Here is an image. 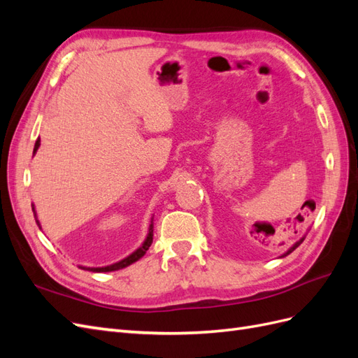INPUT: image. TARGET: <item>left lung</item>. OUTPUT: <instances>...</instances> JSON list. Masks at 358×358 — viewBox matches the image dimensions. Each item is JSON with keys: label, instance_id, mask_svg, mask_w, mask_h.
I'll return each mask as SVG.
<instances>
[{"label": "left lung", "instance_id": "1", "mask_svg": "<svg viewBox=\"0 0 358 358\" xmlns=\"http://www.w3.org/2000/svg\"><path fill=\"white\" fill-rule=\"evenodd\" d=\"M305 237H306V236H303V237H301V239H300V241H297V242H296L294 245H292V246H291V248L288 249V251H287L285 254H282V255H280V258H282V257H287L288 254H291L292 251H294V249H296V248H297V246H299V245H300V243H301L303 241H305Z\"/></svg>", "mask_w": 358, "mask_h": 358}]
</instances>
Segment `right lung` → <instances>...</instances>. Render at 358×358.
<instances>
[{
  "label": "right lung",
  "instance_id": "add662e5",
  "mask_svg": "<svg viewBox=\"0 0 358 358\" xmlns=\"http://www.w3.org/2000/svg\"><path fill=\"white\" fill-rule=\"evenodd\" d=\"M38 146H40V137L37 138V142H36V145H34V154L37 152ZM32 212H34L36 222H37V225L40 227V222L37 221V215H36L34 204H32ZM40 229H41V227H40ZM152 239H154V224H152V221H150V225H149V233H148V236H146V239H145L143 245L140 246L138 249H136V251H134L131 255H128V257H125L124 259H121V262H117V263L110 264V266H104V267H83V266H79V267H80V268H83V270H90V272H96V273H99V272H115V270L124 268V267H127V266H129V264L136 263L137 259L142 258V257L146 254V251L149 249V246L152 245Z\"/></svg>",
  "mask_w": 358,
  "mask_h": 358
}]
</instances>
